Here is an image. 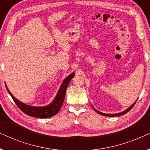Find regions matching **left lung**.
Here are the masks:
<instances>
[{"label":"left lung","mask_w":150,"mask_h":150,"mask_svg":"<svg viewBox=\"0 0 150 150\" xmlns=\"http://www.w3.org/2000/svg\"><path fill=\"white\" fill-rule=\"evenodd\" d=\"M135 103H136V102H134V104H132V106H130V107H129L128 109H126V110H124V111H123V112H120V113H117V114H105V113H102V112H100V111H98V110H97L96 109H95V108H94L93 107V109L96 110V112H98V113H99V114H100V115H104V116H107V117H116V116H120V115H124V114H126V112H128V111H130V110L132 109V107L133 106H134V104H135Z\"/></svg>","instance_id":"1"}]
</instances>
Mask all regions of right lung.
Here are the masks:
<instances>
[{
  "label": "right lung",
  "instance_id": "add662e5",
  "mask_svg": "<svg viewBox=\"0 0 150 150\" xmlns=\"http://www.w3.org/2000/svg\"><path fill=\"white\" fill-rule=\"evenodd\" d=\"M75 74H71L69 75L63 81V82L61 84L60 89H59L57 95L55 98L52 103L46 106H43V107H35V106H30L26 105L22 102H20L19 100H18L16 98H14V96L10 93L9 89L7 88V91L9 92L10 96H11L12 99L13 100L14 102H15L18 107L22 110V112H24L27 115L35 117L38 118H48L50 117L55 115L58 113L59 110H61V108L62 107L63 101H64L65 93H66V89L67 86H68L69 82L71 80V79L74 76Z\"/></svg>",
  "mask_w": 150,
  "mask_h": 150
}]
</instances>
